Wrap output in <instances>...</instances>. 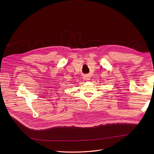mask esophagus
I'll list each match as a JSON object with an SVG mask.
<instances>
[{"instance_id": "34e87169", "label": "esophagus", "mask_w": 154, "mask_h": 154, "mask_svg": "<svg viewBox=\"0 0 154 154\" xmlns=\"http://www.w3.org/2000/svg\"><path fill=\"white\" fill-rule=\"evenodd\" d=\"M84 79H85L86 80H89L90 79V77L88 76V75H85V76H84Z\"/></svg>"}]
</instances>
